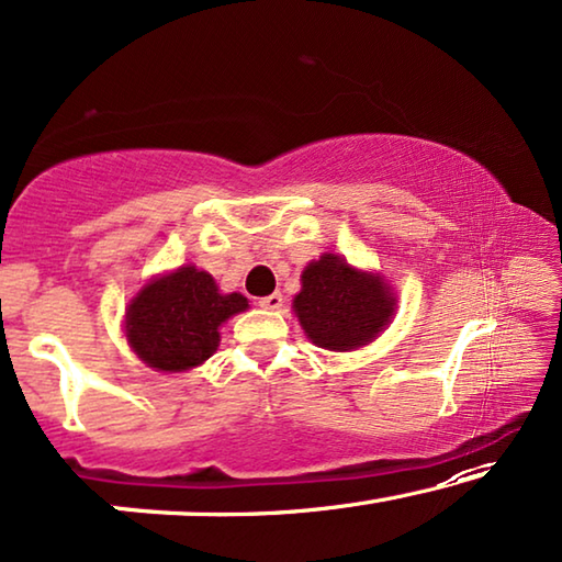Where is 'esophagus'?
<instances>
[{
  "instance_id": "1",
  "label": "esophagus",
  "mask_w": 562,
  "mask_h": 562,
  "mask_svg": "<svg viewBox=\"0 0 562 562\" xmlns=\"http://www.w3.org/2000/svg\"><path fill=\"white\" fill-rule=\"evenodd\" d=\"M258 306L260 310H281L283 306V296L279 294V291H276V294H268V296H263V299H258Z\"/></svg>"
}]
</instances>
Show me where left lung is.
I'll return each instance as SVG.
<instances>
[{"instance_id": "left-lung-1", "label": "left lung", "mask_w": 562, "mask_h": 562, "mask_svg": "<svg viewBox=\"0 0 562 562\" xmlns=\"http://www.w3.org/2000/svg\"><path fill=\"white\" fill-rule=\"evenodd\" d=\"M294 312L306 337L325 350H356L373 342L396 312V296L379 273L352 268L325 252L302 271Z\"/></svg>"}]
</instances>
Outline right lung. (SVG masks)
<instances>
[{
	"label": "right lung",
	"mask_w": 562,
	"mask_h": 562,
	"mask_svg": "<svg viewBox=\"0 0 562 562\" xmlns=\"http://www.w3.org/2000/svg\"><path fill=\"white\" fill-rule=\"evenodd\" d=\"M245 310L243 294H222L210 273L181 266L137 291L125 312V335L145 366L179 373L212 358L220 327Z\"/></svg>",
	"instance_id": "obj_1"
}]
</instances>
